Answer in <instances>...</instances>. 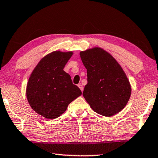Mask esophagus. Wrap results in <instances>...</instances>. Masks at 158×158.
I'll return each instance as SVG.
<instances>
[{
	"label": "esophagus",
	"mask_w": 158,
	"mask_h": 158,
	"mask_svg": "<svg viewBox=\"0 0 158 158\" xmlns=\"http://www.w3.org/2000/svg\"><path fill=\"white\" fill-rule=\"evenodd\" d=\"M77 87H78L79 88H80V89H81L82 92V91H83V86H82V85H81V84H78L77 85Z\"/></svg>",
	"instance_id": "obj_1"
}]
</instances>
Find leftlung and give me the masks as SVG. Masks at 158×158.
<instances>
[{"label":"left lung","instance_id":"8db88e82","mask_svg":"<svg viewBox=\"0 0 158 158\" xmlns=\"http://www.w3.org/2000/svg\"><path fill=\"white\" fill-rule=\"evenodd\" d=\"M87 69V84L83 95L92 109L110 117L122 110L131 95V86L119 64L99 47L80 52Z\"/></svg>","mask_w":158,"mask_h":158}]
</instances>
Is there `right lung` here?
Returning a JSON list of instances; mask_svg holds the SVG:
<instances>
[{
    "label": "right lung",
    "mask_w": 158,
    "mask_h": 158,
    "mask_svg": "<svg viewBox=\"0 0 158 158\" xmlns=\"http://www.w3.org/2000/svg\"><path fill=\"white\" fill-rule=\"evenodd\" d=\"M73 52L55 51L44 56L35 66L26 87L30 107L42 117L54 119L64 112L69 103L82 94L63 70Z\"/></svg>",
    "instance_id": "right-lung-1"
}]
</instances>
